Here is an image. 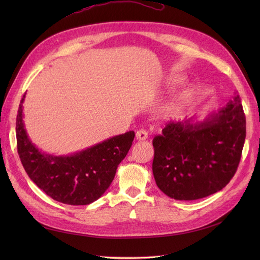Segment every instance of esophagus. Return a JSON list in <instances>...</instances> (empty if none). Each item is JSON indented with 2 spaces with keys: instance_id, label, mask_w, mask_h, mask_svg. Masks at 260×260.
<instances>
[{
  "instance_id": "obj_1",
  "label": "esophagus",
  "mask_w": 260,
  "mask_h": 260,
  "mask_svg": "<svg viewBox=\"0 0 260 260\" xmlns=\"http://www.w3.org/2000/svg\"><path fill=\"white\" fill-rule=\"evenodd\" d=\"M136 138H137V140H139V141H143V140H146L147 138H148V133H147V131L146 130H139V131H137V133H136Z\"/></svg>"
}]
</instances>
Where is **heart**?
I'll return each instance as SVG.
<instances>
[{"label":"heart","mask_w":260,"mask_h":260,"mask_svg":"<svg viewBox=\"0 0 260 260\" xmlns=\"http://www.w3.org/2000/svg\"><path fill=\"white\" fill-rule=\"evenodd\" d=\"M187 96H188V93L187 92H182L181 94H179V95L167 106V112H174V111H176V109L186 100Z\"/></svg>","instance_id":"heart-1"}]
</instances>
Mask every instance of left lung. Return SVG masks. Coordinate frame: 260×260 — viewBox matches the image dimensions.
<instances>
[{
  "label": "left lung",
  "instance_id": "obj_1",
  "mask_svg": "<svg viewBox=\"0 0 260 260\" xmlns=\"http://www.w3.org/2000/svg\"><path fill=\"white\" fill-rule=\"evenodd\" d=\"M245 137V114L237 93L203 122H168L153 140L157 186L179 201L222 190L237 172Z\"/></svg>",
  "mask_w": 260,
  "mask_h": 260
}]
</instances>
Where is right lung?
<instances>
[{
  "label": "right lung",
  "instance_id": "add662e5",
  "mask_svg": "<svg viewBox=\"0 0 260 260\" xmlns=\"http://www.w3.org/2000/svg\"><path fill=\"white\" fill-rule=\"evenodd\" d=\"M20 101L16 118L17 152L27 175L53 200L67 205H88L111 185L118 165L128 154L135 132L107 139L69 156L42 153L31 142L23 124Z\"/></svg>",
  "mask_w": 260,
  "mask_h": 260
}]
</instances>
